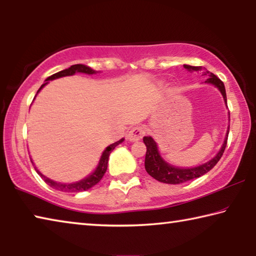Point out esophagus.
I'll list each match as a JSON object with an SVG mask.
<instances>
[{"instance_id": "34e87169", "label": "esophagus", "mask_w": 256, "mask_h": 256, "mask_svg": "<svg viewBox=\"0 0 256 256\" xmlns=\"http://www.w3.org/2000/svg\"><path fill=\"white\" fill-rule=\"evenodd\" d=\"M144 134H146V130L144 126H136L128 132V136L130 141H138L140 138H142V136H144Z\"/></svg>"}]
</instances>
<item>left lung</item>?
<instances>
[{"instance_id": "1", "label": "left lung", "mask_w": 256, "mask_h": 256, "mask_svg": "<svg viewBox=\"0 0 256 256\" xmlns=\"http://www.w3.org/2000/svg\"><path fill=\"white\" fill-rule=\"evenodd\" d=\"M184 68H188V70H190V71L201 70L200 66H184ZM206 82H208V84H214L216 88L222 92L224 99V102L227 104L226 89H224V82L220 80L218 76H214V73H212V74L208 78ZM228 133H229V131H227V138H226V140H224V144L222 146V150L219 151L218 154H216L214 159H211L210 162H208L206 164H201V166H198L194 168H177V167L168 164L162 157H160L157 144H156L154 138L151 136H144V142L146 146V160H144L146 170L151 177H154V180L162 182V183H166V184H180V183H185V182H188L190 180L198 178V177L203 176L204 174H206L208 172L211 170L212 168L216 166V164L219 162L220 158L222 157L224 151V149H226V146H227Z\"/></svg>"}]
</instances>
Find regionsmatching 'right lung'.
<instances>
[{"instance_id":"obj_1","label":"right lung","mask_w":256,"mask_h":256,"mask_svg":"<svg viewBox=\"0 0 256 256\" xmlns=\"http://www.w3.org/2000/svg\"><path fill=\"white\" fill-rule=\"evenodd\" d=\"M76 72H82V73H86V74H92L94 73V71L92 68H90L89 66H84V64H76V66H72L71 68H66V70L63 71H60L58 73H55V74L48 76L46 79V81L48 80H54V79H58V78L60 76H72ZM47 84V82H46ZM46 84H42V86L40 88V90ZM38 90V92H40ZM123 142V138H120V141L115 142V144H112L110 146H108L107 148L104 151L102 154V158H100V162H99L98 167L96 168V170H94L92 175L86 177V178L82 180L80 182H76V183H72V184H60V183H56L54 180H50V178H47L44 175L42 174V172L37 170L36 167H34V170L38 172V175H40L42 180H45V183L48 184L50 188H53L58 190H62V192H70V193H76V192H81V190H86L90 188H92V186L96 185L97 183L100 182V180L102 178V176L105 175V172L107 170V166H108V158H110V154L112 150L115 149L116 146H118L120 144H122Z\"/></svg>"}]
</instances>
